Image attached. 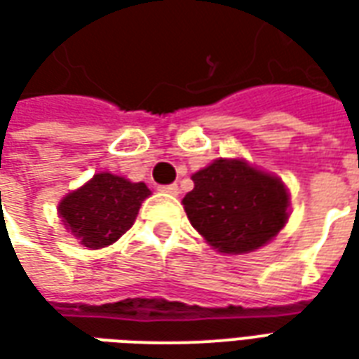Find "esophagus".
<instances>
[{
    "instance_id": "1",
    "label": "esophagus",
    "mask_w": 359,
    "mask_h": 359,
    "mask_svg": "<svg viewBox=\"0 0 359 359\" xmlns=\"http://www.w3.org/2000/svg\"><path fill=\"white\" fill-rule=\"evenodd\" d=\"M159 190H161V192H165V194H179V187H177V184H161V187H159Z\"/></svg>"
}]
</instances>
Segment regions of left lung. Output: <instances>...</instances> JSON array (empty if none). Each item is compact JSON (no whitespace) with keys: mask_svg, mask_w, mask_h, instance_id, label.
<instances>
[{"mask_svg":"<svg viewBox=\"0 0 359 359\" xmlns=\"http://www.w3.org/2000/svg\"><path fill=\"white\" fill-rule=\"evenodd\" d=\"M194 190L184 196L190 223L213 248L248 254L285 226L288 194L285 184L241 159H217L192 175Z\"/></svg>","mask_w":359,"mask_h":359,"instance_id":"1","label":"left lung"}]
</instances>
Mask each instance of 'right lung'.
<instances>
[{"instance_id":"obj_1","label":"right lung","mask_w":359,"mask_h":359,"mask_svg":"<svg viewBox=\"0 0 359 359\" xmlns=\"http://www.w3.org/2000/svg\"><path fill=\"white\" fill-rule=\"evenodd\" d=\"M148 196L144 182L100 172L59 203V215L82 246L105 248L133 226Z\"/></svg>"}]
</instances>
